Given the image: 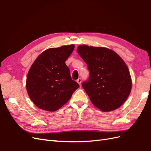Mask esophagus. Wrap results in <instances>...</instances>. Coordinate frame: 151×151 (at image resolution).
I'll return each instance as SVG.
<instances>
[{
	"label": "esophagus",
	"mask_w": 151,
	"mask_h": 151,
	"mask_svg": "<svg viewBox=\"0 0 151 151\" xmlns=\"http://www.w3.org/2000/svg\"><path fill=\"white\" fill-rule=\"evenodd\" d=\"M77 83H78L80 86H81V82H82V81H81V78H79L77 80Z\"/></svg>",
	"instance_id": "obj_1"
}]
</instances>
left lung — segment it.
<instances>
[{
	"label": "left lung",
	"mask_w": 151,
	"mask_h": 151,
	"mask_svg": "<svg viewBox=\"0 0 151 151\" xmlns=\"http://www.w3.org/2000/svg\"><path fill=\"white\" fill-rule=\"evenodd\" d=\"M77 51L89 71L88 79L82 86L91 102L105 112L121 106L132 89L130 72L125 62L106 48L80 45Z\"/></svg>",
	"instance_id": "left-lung-1"
}]
</instances>
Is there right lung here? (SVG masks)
<instances>
[{
  "label": "right lung",
  "mask_w": 151,
  "mask_h": 151,
  "mask_svg": "<svg viewBox=\"0 0 151 151\" xmlns=\"http://www.w3.org/2000/svg\"><path fill=\"white\" fill-rule=\"evenodd\" d=\"M74 49V45L49 48L31 65L27 76L26 89L38 108L48 111L58 110L79 87L72 80L65 63Z\"/></svg>",
  "instance_id": "add662e5"
}]
</instances>
